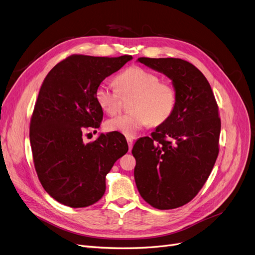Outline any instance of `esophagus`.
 <instances>
[{
    "label": "esophagus",
    "mask_w": 255,
    "mask_h": 255,
    "mask_svg": "<svg viewBox=\"0 0 255 255\" xmlns=\"http://www.w3.org/2000/svg\"><path fill=\"white\" fill-rule=\"evenodd\" d=\"M127 140H128V150L130 151L133 148V139L132 138H127Z\"/></svg>",
    "instance_id": "34e87169"
}]
</instances>
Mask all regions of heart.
<instances>
[{
  "label": "heart",
  "mask_w": 255,
  "mask_h": 255,
  "mask_svg": "<svg viewBox=\"0 0 255 255\" xmlns=\"http://www.w3.org/2000/svg\"><path fill=\"white\" fill-rule=\"evenodd\" d=\"M118 89L103 82L95 92L98 105L107 115L114 116L121 110V95H135L130 110L105 122L109 132L134 137L141 128L159 125L170 117L176 105V91L171 84L159 82V78L141 67H130L116 78Z\"/></svg>",
  "instance_id": "obj_1"
}]
</instances>
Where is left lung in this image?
Listing matches in <instances>:
<instances>
[{
	"label": "left lung",
	"mask_w": 255,
	"mask_h": 255,
	"mask_svg": "<svg viewBox=\"0 0 255 255\" xmlns=\"http://www.w3.org/2000/svg\"><path fill=\"white\" fill-rule=\"evenodd\" d=\"M137 61L165 74L176 91L170 117L151 137L138 139L132 150L140 196L158 210H171L194 199L212 172L219 152L218 106L205 76L188 61L148 57Z\"/></svg>",
	"instance_id": "obj_1"
}]
</instances>
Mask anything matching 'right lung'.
Instances as JSON below:
<instances>
[{
	"mask_svg": "<svg viewBox=\"0 0 255 255\" xmlns=\"http://www.w3.org/2000/svg\"><path fill=\"white\" fill-rule=\"evenodd\" d=\"M132 56L72 55L45 76L30 119L29 140L35 169L45 191L57 202L86 207L104 195L106 174L128 152L120 133H101L85 143L87 128H98L103 111L97 87Z\"/></svg>",
	"mask_w": 255,
	"mask_h": 255,
	"instance_id": "add662e5",
	"label": "right lung"
}]
</instances>
